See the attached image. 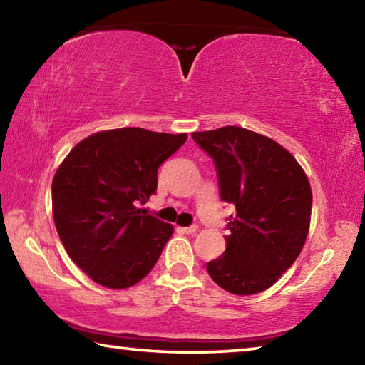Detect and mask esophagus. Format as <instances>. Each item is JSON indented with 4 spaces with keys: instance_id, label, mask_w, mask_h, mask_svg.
I'll return each instance as SVG.
<instances>
[{
    "instance_id": "obj_1",
    "label": "esophagus",
    "mask_w": 365,
    "mask_h": 365,
    "mask_svg": "<svg viewBox=\"0 0 365 365\" xmlns=\"http://www.w3.org/2000/svg\"><path fill=\"white\" fill-rule=\"evenodd\" d=\"M180 232L187 233V235H193L197 232V225H190V227H182Z\"/></svg>"
}]
</instances>
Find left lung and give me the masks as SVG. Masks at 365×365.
I'll use <instances>...</instances> for the list:
<instances>
[{
	"label": "left lung",
	"mask_w": 365,
	"mask_h": 365,
	"mask_svg": "<svg viewBox=\"0 0 365 365\" xmlns=\"http://www.w3.org/2000/svg\"><path fill=\"white\" fill-rule=\"evenodd\" d=\"M214 160L220 200L235 206L224 255L206 264L211 279L233 294L270 288L292 267L311 222V185L285 148L242 127L195 132Z\"/></svg>",
	"instance_id": "obj_1"
}]
</instances>
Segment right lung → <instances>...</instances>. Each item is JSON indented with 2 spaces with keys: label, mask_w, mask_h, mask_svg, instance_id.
Instances as JSON below:
<instances>
[{
  "label": "right lung",
  "mask_w": 365,
  "mask_h": 365,
  "mask_svg": "<svg viewBox=\"0 0 365 365\" xmlns=\"http://www.w3.org/2000/svg\"><path fill=\"white\" fill-rule=\"evenodd\" d=\"M187 135L128 127L98 132L67 154L53 178V215L67 255L91 280L122 289L158 262L174 227L146 214L158 169Z\"/></svg>",
  "instance_id": "right-lung-1"
}]
</instances>
